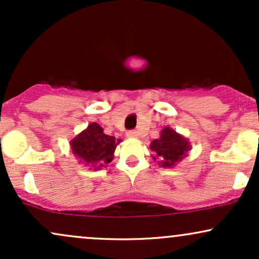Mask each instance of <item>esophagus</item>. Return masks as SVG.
<instances>
[{
    "instance_id": "obj_1",
    "label": "esophagus",
    "mask_w": 259,
    "mask_h": 259,
    "mask_svg": "<svg viewBox=\"0 0 259 259\" xmlns=\"http://www.w3.org/2000/svg\"><path fill=\"white\" fill-rule=\"evenodd\" d=\"M126 136L127 138H138L139 133L136 132V130H129V132L126 133Z\"/></svg>"
}]
</instances>
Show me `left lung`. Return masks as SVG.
Segmentation results:
<instances>
[{
    "instance_id": "obj_1",
    "label": "left lung",
    "mask_w": 259,
    "mask_h": 259,
    "mask_svg": "<svg viewBox=\"0 0 259 259\" xmlns=\"http://www.w3.org/2000/svg\"><path fill=\"white\" fill-rule=\"evenodd\" d=\"M190 147L191 146L189 140L169 126L162 129L159 138L153 140L150 145L151 151L154 153L153 159L159 158L160 165L164 168L174 167L184 157H186Z\"/></svg>"
}]
</instances>
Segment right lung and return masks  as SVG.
I'll return each mask as SVG.
<instances>
[{
    "label": "right lung",
    "instance_id": "obj_1",
    "mask_svg": "<svg viewBox=\"0 0 259 259\" xmlns=\"http://www.w3.org/2000/svg\"><path fill=\"white\" fill-rule=\"evenodd\" d=\"M120 140L106 135L97 123H91L84 132L70 141L73 153L80 163L101 169L112 162L117 145Z\"/></svg>",
    "mask_w": 259,
    "mask_h": 259
}]
</instances>
